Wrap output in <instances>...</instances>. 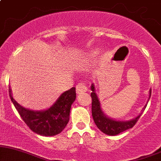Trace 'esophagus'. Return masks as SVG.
I'll list each match as a JSON object with an SVG mask.
<instances>
[{
	"label": "esophagus",
	"instance_id": "1",
	"mask_svg": "<svg viewBox=\"0 0 161 161\" xmlns=\"http://www.w3.org/2000/svg\"><path fill=\"white\" fill-rule=\"evenodd\" d=\"M88 91V87L84 83H79L76 86V93L78 95H81V94L85 93Z\"/></svg>",
	"mask_w": 161,
	"mask_h": 161
}]
</instances>
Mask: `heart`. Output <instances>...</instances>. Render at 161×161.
<instances>
[{
  "mask_svg": "<svg viewBox=\"0 0 161 161\" xmlns=\"http://www.w3.org/2000/svg\"><path fill=\"white\" fill-rule=\"evenodd\" d=\"M97 53H98V51H97V50H96V49L92 50V51H88V52L87 53L84 57H83L82 62L86 63V62L89 61V60H91L92 59H93L94 57H95L96 55L97 54Z\"/></svg>",
  "mask_w": 161,
  "mask_h": 161,
  "instance_id": "1",
  "label": "heart"
}]
</instances>
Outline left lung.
<instances>
[{
    "mask_svg": "<svg viewBox=\"0 0 161 161\" xmlns=\"http://www.w3.org/2000/svg\"><path fill=\"white\" fill-rule=\"evenodd\" d=\"M91 90L92 92L91 93L92 99V113L94 121H95V123L97 125V128L101 132H104V134L108 135V136H116V135L121 133V132H124L127 129L132 128L136 123V122L138 121V119H139L140 116H141L142 112L144 111L146 106H147V104H146L142 110V112L140 113L139 115L133 118V119H130V120H116V119L109 117L103 112L99 98L97 97V94H96L95 87L94 84H92ZM151 95V89H150V91H149V97L148 100H147V102H148L149 99H150Z\"/></svg>",
    "mask_w": 161,
    "mask_h": 161,
    "instance_id": "8db88e82",
    "label": "left lung"
}]
</instances>
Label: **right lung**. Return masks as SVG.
<instances>
[{"mask_svg":"<svg viewBox=\"0 0 161 161\" xmlns=\"http://www.w3.org/2000/svg\"><path fill=\"white\" fill-rule=\"evenodd\" d=\"M9 94L13 104L25 124L31 130L43 136H53L60 133L69 119L71 105L76 97L73 87L61 94L51 108L43 110H32L23 108L15 101L9 86Z\"/></svg>","mask_w":161,"mask_h":161,"instance_id":"1","label":"right lung"}]
</instances>
